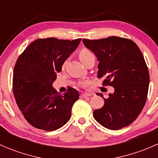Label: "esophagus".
I'll return each mask as SVG.
<instances>
[{
    "instance_id": "esophagus-1",
    "label": "esophagus",
    "mask_w": 158,
    "mask_h": 158,
    "mask_svg": "<svg viewBox=\"0 0 158 158\" xmlns=\"http://www.w3.org/2000/svg\"><path fill=\"white\" fill-rule=\"evenodd\" d=\"M91 95H92V94L84 93V94H82V95H81V98H86V97L91 96Z\"/></svg>"
}]
</instances>
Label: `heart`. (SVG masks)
<instances>
[{
	"mask_svg": "<svg viewBox=\"0 0 158 158\" xmlns=\"http://www.w3.org/2000/svg\"><path fill=\"white\" fill-rule=\"evenodd\" d=\"M92 56H93V54H92L90 51L87 50V49H82V50H81L80 52H79V59H80L81 62H83L84 60H86V59L89 58V57ZM82 85H86V82H82Z\"/></svg>",
	"mask_w": 158,
	"mask_h": 158,
	"instance_id": "heart-1",
	"label": "heart"
}]
</instances>
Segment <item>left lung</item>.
<instances>
[{
	"label": "left lung",
	"mask_w": 158,
	"mask_h": 158,
	"mask_svg": "<svg viewBox=\"0 0 158 158\" xmlns=\"http://www.w3.org/2000/svg\"><path fill=\"white\" fill-rule=\"evenodd\" d=\"M95 55L98 78L106 77L103 85L113 86L114 92L105 104L93 111L98 123L110 130H119L131 124L144 108L149 87V73L143 54L135 43L118 36L82 40Z\"/></svg>",
	"instance_id": "8db88e82"
}]
</instances>
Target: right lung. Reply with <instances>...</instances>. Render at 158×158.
I'll return each mask as SVG.
<instances>
[{
    "label": "right lung",
    "instance_id": "obj_1",
    "mask_svg": "<svg viewBox=\"0 0 158 158\" xmlns=\"http://www.w3.org/2000/svg\"><path fill=\"white\" fill-rule=\"evenodd\" d=\"M81 39H39L30 44L17 59L13 91L26 120L36 128L52 131L66 125L79 95L69 88L63 95L52 87L56 73L76 50Z\"/></svg>",
    "mask_w": 158,
    "mask_h": 158
}]
</instances>
